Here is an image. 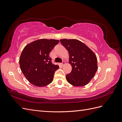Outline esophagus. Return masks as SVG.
Masks as SVG:
<instances>
[{
    "label": "esophagus",
    "mask_w": 122,
    "mask_h": 122,
    "mask_svg": "<svg viewBox=\"0 0 122 122\" xmlns=\"http://www.w3.org/2000/svg\"><path fill=\"white\" fill-rule=\"evenodd\" d=\"M65 64H66V62H65V61H63L62 62V63L61 64V65L62 66H63Z\"/></svg>",
    "instance_id": "obj_1"
}]
</instances>
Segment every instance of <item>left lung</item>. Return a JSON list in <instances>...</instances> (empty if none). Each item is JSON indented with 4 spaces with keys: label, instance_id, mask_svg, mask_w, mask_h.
Instances as JSON below:
<instances>
[{
    "label": "left lung",
    "instance_id": "obj_1",
    "mask_svg": "<svg viewBox=\"0 0 122 122\" xmlns=\"http://www.w3.org/2000/svg\"><path fill=\"white\" fill-rule=\"evenodd\" d=\"M61 44L69 54L71 72L66 75L67 81L75 86L87 84L98 70L96 55L90 48L76 39H61Z\"/></svg>",
    "mask_w": 122,
    "mask_h": 122
}]
</instances>
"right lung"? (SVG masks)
<instances>
[{
  "mask_svg": "<svg viewBox=\"0 0 122 122\" xmlns=\"http://www.w3.org/2000/svg\"><path fill=\"white\" fill-rule=\"evenodd\" d=\"M59 42L54 39H42L26 46L19 58L20 69L28 81L36 86H45L52 82L58 65L51 62L49 53Z\"/></svg>",
  "mask_w": 122,
  "mask_h": 122,
  "instance_id": "1",
  "label": "right lung"
}]
</instances>
